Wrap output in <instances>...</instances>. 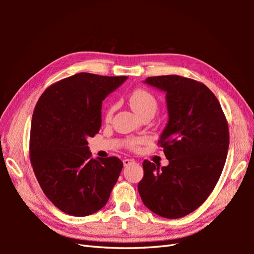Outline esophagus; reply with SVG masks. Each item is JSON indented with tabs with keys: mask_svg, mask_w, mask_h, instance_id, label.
Here are the masks:
<instances>
[{
	"mask_svg": "<svg viewBox=\"0 0 254 254\" xmlns=\"http://www.w3.org/2000/svg\"><path fill=\"white\" fill-rule=\"evenodd\" d=\"M123 163H124L125 166H128L129 164L134 163V160H132V159H125L124 161H123Z\"/></svg>",
	"mask_w": 254,
	"mask_h": 254,
	"instance_id": "1",
	"label": "esophagus"
}]
</instances>
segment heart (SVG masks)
I'll list each match as a JSON object with an SVG mask.
<instances>
[{
    "label": "heart",
    "instance_id": "heart-1",
    "mask_svg": "<svg viewBox=\"0 0 254 254\" xmlns=\"http://www.w3.org/2000/svg\"><path fill=\"white\" fill-rule=\"evenodd\" d=\"M128 102L132 110L143 118L145 115H153L158 110V99L151 92L143 88H137L130 93L128 97ZM114 105L108 107L106 110L105 119L106 121H110L114 112ZM145 142L144 137H130L126 141L127 148L131 150H136Z\"/></svg>",
    "mask_w": 254,
    "mask_h": 254
}]
</instances>
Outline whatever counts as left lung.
Returning <instances> with one entry per match:
<instances>
[{
  "instance_id": "left-lung-1",
  "label": "left lung",
  "mask_w": 254,
  "mask_h": 254,
  "mask_svg": "<svg viewBox=\"0 0 254 254\" xmlns=\"http://www.w3.org/2000/svg\"><path fill=\"white\" fill-rule=\"evenodd\" d=\"M145 82L166 92L168 123L158 145L170 164L160 167L145 160L137 190L151 212L180 218L198 209L216 186L228 155V122L202 82L179 75L153 76Z\"/></svg>"
}]
</instances>
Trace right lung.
<instances>
[{
  "label": "right lung",
  "instance_id": "add662e5",
  "mask_svg": "<svg viewBox=\"0 0 254 254\" xmlns=\"http://www.w3.org/2000/svg\"><path fill=\"white\" fill-rule=\"evenodd\" d=\"M126 78L78 73L51 84L38 99L30 163L45 196L64 213L82 217L101 210L119 179L122 161L92 159L87 139L102 126V102Z\"/></svg>",
  "mask_w": 254,
  "mask_h": 254
}]
</instances>
